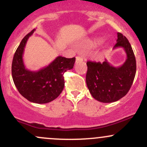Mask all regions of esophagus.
<instances>
[{
  "label": "esophagus",
  "instance_id": "34e87169",
  "mask_svg": "<svg viewBox=\"0 0 147 147\" xmlns=\"http://www.w3.org/2000/svg\"><path fill=\"white\" fill-rule=\"evenodd\" d=\"M83 61V58L81 57H76V63H79V62Z\"/></svg>",
  "mask_w": 147,
  "mask_h": 147
}]
</instances>
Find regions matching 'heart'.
Returning a JSON list of instances; mask_svg holds the SVG:
<instances>
[{
	"label": "heart",
	"instance_id": "heart-1",
	"mask_svg": "<svg viewBox=\"0 0 147 147\" xmlns=\"http://www.w3.org/2000/svg\"><path fill=\"white\" fill-rule=\"evenodd\" d=\"M90 43H91V45H97L99 43V40H97H97H94V41H91Z\"/></svg>",
	"mask_w": 147,
	"mask_h": 147
}]
</instances>
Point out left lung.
<instances>
[{
  "instance_id": "8db88e82",
  "label": "left lung",
  "mask_w": 147,
  "mask_h": 147,
  "mask_svg": "<svg viewBox=\"0 0 147 147\" xmlns=\"http://www.w3.org/2000/svg\"><path fill=\"white\" fill-rule=\"evenodd\" d=\"M123 48L126 59L120 66H113L105 60L88 61L86 81L94 99L103 103H111L124 97L132 86L136 73V61L132 47L125 36L117 33L113 49Z\"/></svg>"
}]
</instances>
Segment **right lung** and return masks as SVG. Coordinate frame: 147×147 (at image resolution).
Segmentation results:
<instances>
[{
    "label": "right lung",
    "instance_id": "obj_1",
    "mask_svg": "<svg viewBox=\"0 0 147 147\" xmlns=\"http://www.w3.org/2000/svg\"><path fill=\"white\" fill-rule=\"evenodd\" d=\"M35 31L25 36L16 49L11 64V75L20 94L30 102L46 104L55 99L64 88L63 73L73 68L75 57L71 59L57 57L48 66L38 71L25 68L23 52L28 38Z\"/></svg>",
    "mask_w": 147,
    "mask_h": 147
}]
</instances>
